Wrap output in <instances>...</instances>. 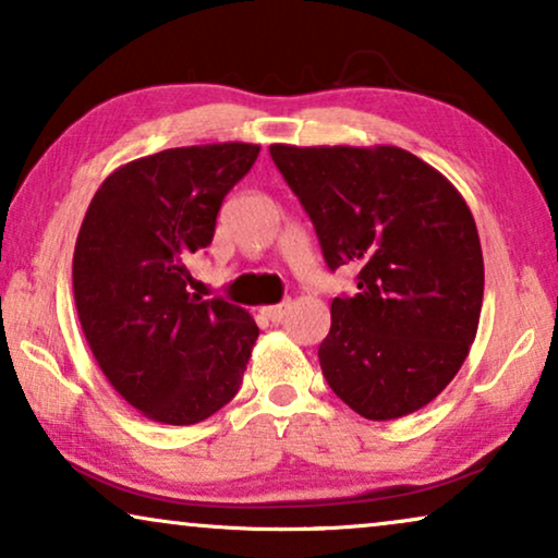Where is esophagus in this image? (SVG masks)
<instances>
[{
	"mask_svg": "<svg viewBox=\"0 0 558 558\" xmlns=\"http://www.w3.org/2000/svg\"><path fill=\"white\" fill-rule=\"evenodd\" d=\"M287 310H289V304H269V307H262V315L269 319V323L277 325L287 317Z\"/></svg>",
	"mask_w": 558,
	"mask_h": 558,
	"instance_id": "obj_1",
	"label": "esophagus"
}]
</instances>
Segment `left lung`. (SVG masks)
Returning <instances> with one entry per match:
<instances>
[{"instance_id": "obj_1", "label": "left lung", "mask_w": 558, "mask_h": 558, "mask_svg": "<svg viewBox=\"0 0 558 558\" xmlns=\"http://www.w3.org/2000/svg\"><path fill=\"white\" fill-rule=\"evenodd\" d=\"M269 151L327 266L357 269L317 350L327 384L371 422L424 409L462 368L483 310V248L460 190L391 144Z\"/></svg>"}]
</instances>
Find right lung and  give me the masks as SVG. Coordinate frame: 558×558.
<instances>
[{"label": "right lung", "mask_w": 558, "mask_h": 558, "mask_svg": "<svg viewBox=\"0 0 558 558\" xmlns=\"http://www.w3.org/2000/svg\"><path fill=\"white\" fill-rule=\"evenodd\" d=\"M258 144L174 147L113 170L73 251L75 310L98 368L159 424L190 426L239 393L258 338L246 310L187 292V256L210 246L220 203Z\"/></svg>", "instance_id": "1"}]
</instances>
